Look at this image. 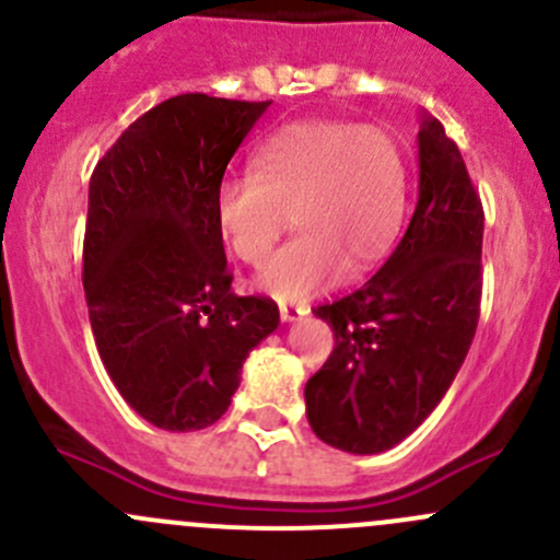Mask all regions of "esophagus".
Masks as SVG:
<instances>
[{"mask_svg": "<svg viewBox=\"0 0 560 560\" xmlns=\"http://www.w3.org/2000/svg\"><path fill=\"white\" fill-rule=\"evenodd\" d=\"M308 312H312V308L308 306H292V303H281L279 306V314H281V322H295V319H301V316H306Z\"/></svg>", "mask_w": 560, "mask_h": 560, "instance_id": "obj_1", "label": "esophagus"}]
</instances>
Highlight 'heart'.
<instances>
[{"mask_svg":"<svg viewBox=\"0 0 560 560\" xmlns=\"http://www.w3.org/2000/svg\"><path fill=\"white\" fill-rule=\"evenodd\" d=\"M406 156L382 127L290 124L252 156V175L224 178L213 195L222 244L262 265L292 217L298 238L257 276L276 301H303L343 276L369 273L389 252L406 211Z\"/></svg>","mask_w":560,"mask_h":560,"instance_id":"heart-1","label":"heart"}]
</instances>
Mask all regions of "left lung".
I'll return each mask as SVG.
<instances>
[{"label": "left lung", "instance_id": "left-lung-1", "mask_svg": "<svg viewBox=\"0 0 560 560\" xmlns=\"http://www.w3.org/2000/svg\"><path fill=\"white\" fill-rule=\"evenodd\" d=\"M417 149L420 197L400 244L360 290L314 308L336 347L306 382L308 425L352 455L385 453L417 431L477 332L482 202L439 118L422 116Z\"/></svg>", "mask_w": 560, "mask_h": 560}]
</instances>
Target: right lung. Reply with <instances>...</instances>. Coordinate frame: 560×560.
Returning <instances> with one entry per match:
<instances>
[{"label": "right lung", "mask_w": 560, "mask_h": 560, "mask_svg": "<svg viewBox=\"0 0 560 560\" xmlns=\"http://www.w3.org/2000/svg\"><path fill=\"white\" fill-rule=\"evenodd\" d=\"M270 103L178 94L129 124L89 180L83 290L107 376L162 431L228 411L270 298L230 290L213 195Z\"/></svg>", "instance_id": "right-lung-1"}]
</instances>
